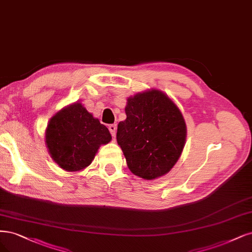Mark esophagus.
Returning a JSON list of instances; mask_svg holds the SVG:
<instances>
[{
	"label": "esophagus",
	"mask_w": 252,
	"mask_h": 252,
	"mask_svg": "<svg viewBox=\"0 0 252 252\" xmlns=\"http://www.w3.org/2000/svg\"><path fill=\"white\" fill-rule=\"evenodd\" d=\"M108 129H109L111 135L115 137L116 136V132H117V125L116 124H111V125L108 126Z\"/></svg>",
	"instance_id": "34e87169"
}]
</instances>
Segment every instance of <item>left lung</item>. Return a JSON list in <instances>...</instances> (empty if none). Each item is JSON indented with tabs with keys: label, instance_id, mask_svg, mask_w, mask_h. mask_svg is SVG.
<instances>
[{
	"label": "left lung",
	"instance_id": "1",
	"mask_svg": "<svg viewBox=\"0 0 252 252\" xmlns=\"http://www.w3.org/2000/svg\"><path fill=\"white\" fill-rule=\"evenodd\" d=\"M117 142L129 170L147 180L166 175L186 144L187 125L180 109L167 94L151 89L129 97Z\"/></svg>",
	"mask_w": 252,
	"mask_h": 252
}]
</instances>
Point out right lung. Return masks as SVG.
<instances>
[{"label": "right lung", "mask_w": 252, "mask_h": 252, "mask_svg": "<svg viewBox=\"0 0 252 252\" xmlns=\"http://www.w3.org/2000/svg\"><path fill=\"white\" fill-rule=\"evenodd\" d=\"M49 154L58 166L67 172L89 167L101 145L111 141L106 126L75 102L57 111L46 129Z\"/></svg>", "instance_id": "add662e5"}]
</instances>
